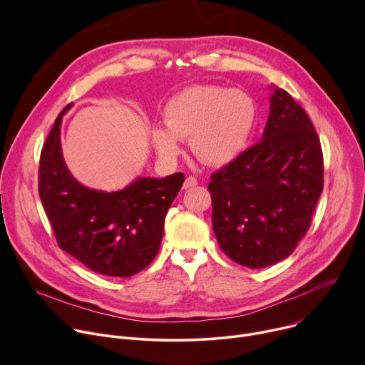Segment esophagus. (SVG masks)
Here are the masks:
<instances>
[{
  "instance_id": "1",
  "label": "esophagus",
  "mask_w": 365,
  "mask_h": 365,
  "mask_svg": "<svg viewBox=\"0 0 365 365\" xmlns=\"http://www.w3.org/2000/svg\"><path fill=\"white\" fill-rule=\"evenodd\" d=\"M196 185H197V179L193 178V176H187L185 183H183V189H190V187H193Z\"/></svg>"
}]
</instances>
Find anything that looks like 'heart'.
<instances>
[{"label":"heart","mask_w":365,"mask_h":365,"mask_svg":"<svg viewBox=\"0 0 365 365\" xmlns=\"http://www.w3.org/2000/svg\"><path fill=\"white\" fill-rule=\"evenodd\" d=\"M165 124L151 130L153 143L166 159L182 153L190 138L196 158L210 166H224L247 148L257 121L254 99L241 89L218 85H192L163 107Z\"/></svg>","instance_id":"heart-1"}]
</instances>
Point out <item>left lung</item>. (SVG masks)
<instances>
[{
    "label": "left lung",
    "mask_w": 365,
    "mask_h": 365,
    "mask_svg": "<svg viewBox=\"0 0 365 365\" xmlns=\"http://www.w3.org/2000/svg\"><path fill=\"white\" fill-rule=\"evenodd\" d=\"M212 227L232 262L263 269L307 232L324 189V154L306 111L274 88L262 141L211 175Z\"/></svg>",
    "instance_id": "left-lung-1"
}]
</instances>
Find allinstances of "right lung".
<instances>
[{"label":"right lung","instance_id":"right-lung-1","mask_svg":"<svg viewBox=\"0 0 365 365\" xmlns=\"http://www.w3.org/2000/svg\"><path fill=\"white\" fill-rule=\"evenodd\" d=\"M51 127L40 154L38 195L59 247L89 270L130 277L158 255L165 218L185 175L140 178L118 192L85 187L68 170L61 147V123Z\"/></svg>","mask_w":365,"mask_h":365}]
</instances>
